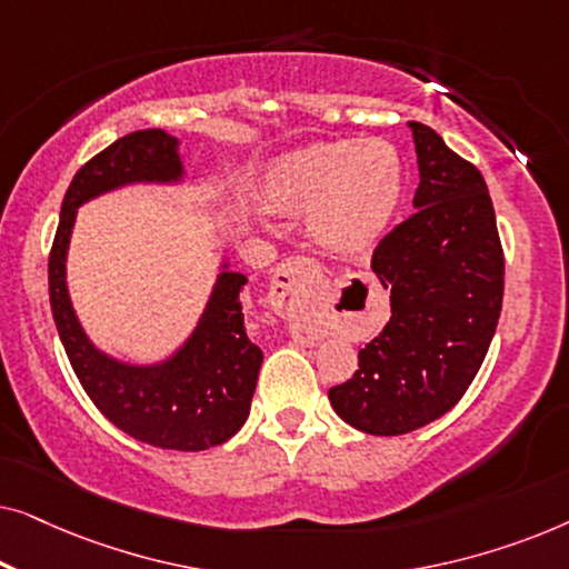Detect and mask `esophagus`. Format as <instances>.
Here are the masks:
<instances>
[{"mask_svg": "<svg viewBox=\"0 0 569 569\" xmlns=\"http://www.w3.org/2000/svg\"><path fill=\"white\" fill-rule=\"evenodd\" d=\"M326 290V269L321 263L308 259V256H295L287 259L282 267L277 269L274 279H271L269 302L277 316L287 318L295 323L300 339L308 341L306 318Z\"/></svg>", "mask_w": 569, "mask_h": 569, "instance_id": "obj_1", "label": "esophagus"}]
</instances>
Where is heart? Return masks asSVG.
<instances>
[{"mask_svg":"<svg viewBox=\"0 0 569 569\" xmlns=\"http://www.w3.org/2000/svg\"><path fill=\"white\" fill-rule=\"evenodd\" d=\"M403 197V160L383 139L310 144L271 168L267 199L279 212H310L318 243L355 253L383 236Z\"/></svg>","mask_w":569,"mask_h":569,"instance_id":"1","label":"heart"}]
</instances>
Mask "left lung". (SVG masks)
<instances>
[{
	"instance_id": "8db88e82",
	"label": "left lung",
	"mask_w": 569,
	"mask_h": 569,
	"mask_svg": "<svg viewBox=\"0 0 569 569\" xmlns=\"http://www.w3.org/2000/svg\"><path fill=\"white\" fill-rule=\"evenodd\" d=\"M417 147V212L388 232L370 267L391 290V318L329 391L347 425L403 435L461 401L485 362L505 292L495 207L477 168L438 131L409 121Z\"/></svg>"
}]
</instances>
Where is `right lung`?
I'll list each match as a JSON object with an SVG mask.
<instances>
[{"label":"right lung","instance_id":"add662e5","mask_svg":"<svg viewBox=\"0 0 569 569\" xmlns=\"http://www.w3.org/2000/svg\"><path fill=\"white\" fill-rule=\"evenodd\" d=\"M181 176L178 139L162 129L131 131L84 162L61 201L49 253V295L74 376L108 422L154 448L207 450L243 427L259 380L263 355L248 339L240 306L248 279L224 269L186 345L170 360L147 368L98 352L84 337L67 292L64 263L77 207L123 183H170Z\"/></svg>","mask_w":569,"mask_h":569}]
</instances>
